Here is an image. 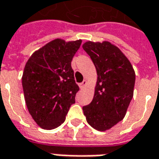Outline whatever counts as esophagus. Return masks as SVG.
<instances>
[{"label": "esophagus", "mask_w": 159, "mask_h": 159, "mask_svg": "<svg viewBox=\"0 0 159 159\" xmlns=\"http://www.w3.org/2000/svg\"><path fill=\"white\" fill-rule=\"evenodd\" d=\"M87 83H88V82H87L86 80H84V81H83V83H81L79 84V87H80V89H83V88H84V87L86 86L87 85Z\"/></svg>", "instance_id": "obj_1"}]
</instances>
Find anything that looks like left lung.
I'll list each match as a JSON object with an SVG mask.
<instances>
[{
	"label": "left lung",
	"mask_w": 159,
	"mask_h": 159,
	"mask_svg": "<svg viewBox=\"0 0 159 159\" xmlns=\"http://www.w3.org/2000/svg\"><path fill=\"white\" fill-rule=\"evenodd\" d=\"M84 51L90 56L97 71L92 102L83 107L90 126L106 131L125 117L134 95L135 73L133 66L117 46L103 42H85Z\"/></svg>",
	"instance_id": "left-lung-1"
}]
</instances>
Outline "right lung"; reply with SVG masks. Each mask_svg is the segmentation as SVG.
<instances>
[{
  "label": "right lung",
  "instance_id": "add662e5",
  "mask_svg": "<svg viewBox=\"0 0 159 159\" xmlns=\"http://www.w3.org/2000/svg\"><path fill=\"white\" fill-rule=\"evenodd\" d=\"M82 40L55 39L30 57L25 66L22 86L30 114L44 129H53L66 120L75 103L79 87L74 79L71 60Z\"/></svg>",
  "mask_w": 159,
  "mask_h": 159
}]
</instances>
